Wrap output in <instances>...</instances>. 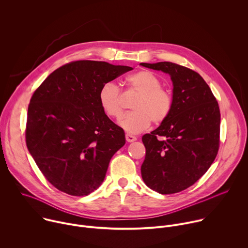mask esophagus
<instances>
[{"label":"esophagus","mask_w":248,"mask_h":248,"mask_svg":"<svg viewBox=\"0 0 248 248\" xmlns=\"http://www.w3.org/2000/svg\"><path fill=\"white\" fill-rule=\"evenodd\" d=\"M125 140L127 141V142H133V141L136 140V137H135L134 135H131V134L126 133V134H125Z\"/></svg>","instance_id":"1"}]
</instances>
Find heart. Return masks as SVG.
Returning a JSON list of instances; mask_svg holds the SVG:
<instances>
[{
    "label": "heart",
    "mask_w": 248,
    "mask_h": 248,
    "mask_svg": "<svg viewBox=\"0 0 248 248\" xmlns=\"http://www.w3.org/2000/svg\"><path fill=\"white\" fill-rule=\"evenodd\" d=\"M128 90L138 96L131 104L132 112L123 116L119 124L129 133L145 130L151 124H161L170 115L173 108L171 92L162 87L161 79L150 70H139L125 78ZM98 99L103 112L110 118L118 119L123 113L121 89L113 82L104 83Z\"/></svg>",
    "instance_id": "b5f03b06"
}]
</instances>
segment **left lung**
I'll use <instances>...</instances> for the list:
<instances>
[{"mask_svg": "<svg viewBox=\"0 0 248 248\" xmlns=\"http://www.w3.org/2000/svg\"><path fill=\"white\" fill-rule=\"evenodd\" d=\"M140 64L169 74L173 84L170 117L142 136L146 154L141 175L148 187L161 194L180 192L194 185L218 154L219 105L194 70L170 62Z\"/></svg>", "mask_w": 248, "mask_h": 248, "instance_id": "1", "label": "left lung"}]
</instances>
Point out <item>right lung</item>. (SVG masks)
Returning a JSON list of instances; mask_svg holds the SVG:
<instances>
[{
    "instance_id": "obj_1",
    "label": "right lung",
    "mask_w": 248,
    "mask_h": 248,
    "mask_svg": "<svg viewBox=\"0 0 248 248\" xmlns=\"http://www.w3.org/2000/svg\"><path fill=\"white\" fill-rule=\"evenodd\" d=\"M131 69L106 62H70L34 91L26 145L45 179L60 191L84 196L103 183L125 138L123 128L103 112L98 93L104 83Z\"/></svg>"
}]
</instances>
